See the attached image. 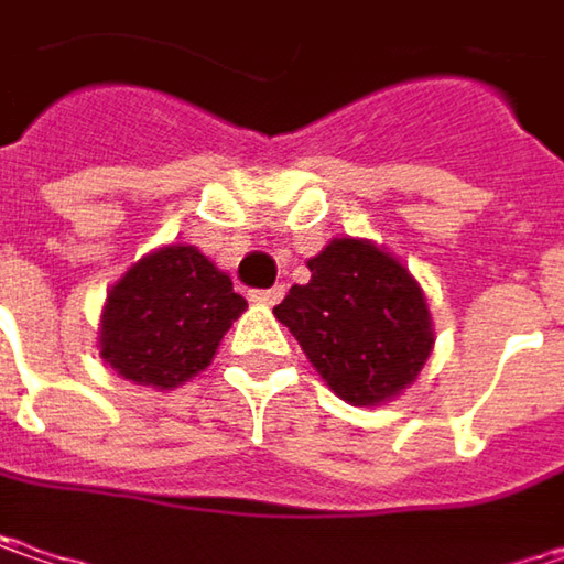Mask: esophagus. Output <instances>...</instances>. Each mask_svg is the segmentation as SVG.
Instances as JSON below:
<instances>
[{"mask_svg": "<svg viewBox=\"0 0 564 564\" xmlns=\"http://www.w3.org/2000/svg\"><path fill=\"white\" fill-rule=\"evenodd\" d=\"M251 303H261V306H274L283 300V286H271V290H251Z\"/></svg>", "mask_w": 564, "mask_h": 564, "instance_id": "1", "label": "esophagus"}]
</instances>
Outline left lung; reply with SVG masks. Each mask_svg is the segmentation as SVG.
<instances>
[{
    "label": "left lung",
    "instance_id": "1",
    "mask_svg": "<svg viewBox=\"0 0 564 564\" xmlns=\"http://www.w3.org/2000/svg\"><path fill=\"white\" fill-rule=\"evenodd\" d=\"M310 283H293L274 306L325 386L348 405L402 395L434 350V322L421 283L370 239H332L306 261Z\"/></svg>",
    "mask_w": 564,
    "mask_h": 564
}]
</instances>
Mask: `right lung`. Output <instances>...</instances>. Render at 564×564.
<instances>
[{
  "instance_id": "add662e5",
  "label": "right lung",
  "mask_w": 564,
  "mask_h": 564,
  "mask_svg": "<svg viewBox=\"0 0 564 564\" xmlns=\"http://www.w3.org/2000/svg\"><path fill=\"white\" fill-rule=\"evenodd\" d=\"M246 306L204 251L172 242L143 254L108 290L98 354L123 380L159 392L178 389L210 367Z\"/></svg>"
}]
</instances>
